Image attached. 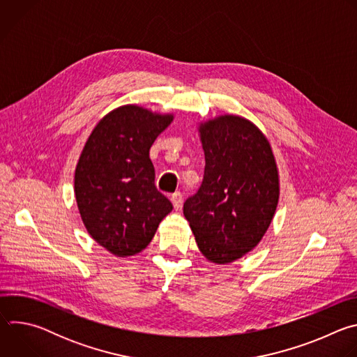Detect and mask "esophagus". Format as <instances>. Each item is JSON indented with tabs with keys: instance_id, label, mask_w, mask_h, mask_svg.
Returning <instances> with one entry per match:
<instances>
[{
	"instance_id": "obj_1",
	"label": "esophagus",
	"mask_w": 357,
	"mask_h": 357,
	"mask_svg": "<svg viewBox=\"0 0 357 357\" xmlns=\"http://www.w3.org/2000/svg\"><path fill=\"white\" fill-rule=\"evenodd\" d=\"M171 200H172V205H174V208L178 211V209L182 206L183 196H182V193H181V192H175V193L172 195Z\"/></svg>"
}]
</instances>
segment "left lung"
<instances>
[{
	"label": "left lung",
	"mask_w": 357,
	"mask_h": 357,
	"mask_svg": "<svg viewBox=\"0 0 357 357\" xmlns=\"http://www.w3.org/2000/svg\"><path fill=\"white\" fill-rule=\"evenodd\" d=\"M205 174L183 203L199 250L226 264L263 238L277 209L280 186L270 142L251 121L222 116L202 124Z\"/></svg>",
	"instance_id": "1"
}]
</instances>
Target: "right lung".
Wrapping results in <instances>:
<instances>
[{
	"label": "right lung",
	"instance_id": "obj_1",
	"mask_svg": "<svg viewBox=\"0 0 357 357\" xmlns=\"http://www.w3.org/2000/svg\"><path fill=\"white\" fill-rule=\"evenodd\" d=\"M172 116L123 106L91 131L75 172V195L90 236L117 257L134 256L172 211L155 186L149 148Z\"/></svg>",
	"mask_w": 357,
	"mask_h": 357
}]
</instances>
